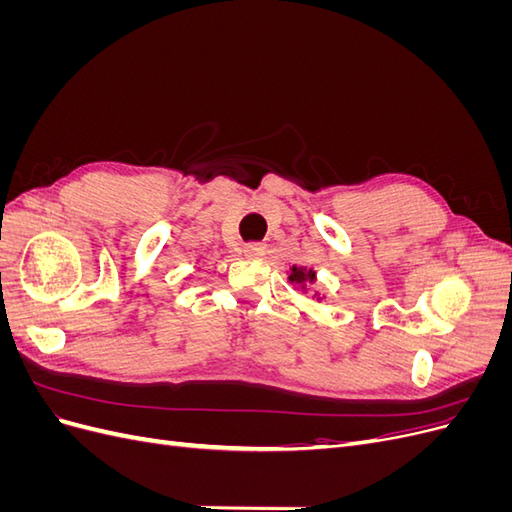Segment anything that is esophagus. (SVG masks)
I'll list each match as a JSON object with an SVG mask.
<instances>
[{
  "instance_id": "1",
  "label": "esophagus",
  "mask_w": 512,
  "mask_h": 512,
  "mask_svg": "<svg viewBox=\"0 0 512 512\" xmlns=\"http://www.w3.org/2000/svg\"><path fill=\"white\" fill-rule=\"evenodd\" d=\"M267 252V245L265 243H245L243 245V254L247 258H262Z\"/></svg>"
}]
</instances>
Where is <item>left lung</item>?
I'll list each match as a JSON object with an SVG mask.
<instances>
[{
    "mask_svg": "<svg viewBox=\"0 0 512 512\" xmlns=\"http://www.w3.org/2000/svg\"><path fill=\"white\" fill-rule=\"evenodd\" d=\"M312 282L314 280V273L309 271V273H305V271H301V269H297L294 267L292 269V275H290V282H297V284H303V282Z\"/></svg>",
    "mask_w": 512,
    "mask_h": 512,
    "instance_id": "1",
    "label": "left lung"
}]
</instances>
